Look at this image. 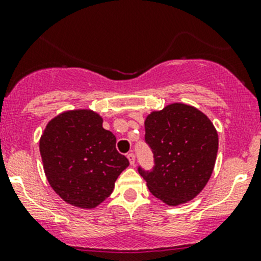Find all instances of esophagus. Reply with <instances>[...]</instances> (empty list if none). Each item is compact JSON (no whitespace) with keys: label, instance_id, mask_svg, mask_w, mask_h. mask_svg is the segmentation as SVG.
Wrapping results in <instances>:
<instances>
[{"label":"esophagus","instance_id":"34e87169","mask_svg":"<svg viewBox=\"0 0 261 261\" xmlns=\"http://www.w3.org/2000/svg\"><path fill=\"white\" fill-rule=\"evenodd\" d=\"M127 159H128V162H130L131 167H134V165H135V154H134V152H128Z\"/></svg>","mask_w":261,"mask_h":261}]
</instances>
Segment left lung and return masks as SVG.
Instances as JSON below:
<instances>
[{
  "label": "left lung",
  "mask_w": 261,
  "mask_h": 261,
  "mask_svg": "<svg viewBox=\"0 0 261 261\" xmlns=\"http://www.w3.org/2000/svg\"><path fill=\"white\" fill-rule=\"evenodd\" d=\"M152 169L138 168L152 196L169 206L193 199L208 181L218 150L213 123L199 110L173 103L145 120Z\"/></svg>",
  "instance_id": "left-lung-1"
}]
</instances>
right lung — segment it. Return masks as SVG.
Wrapping results in <instances>:
<instances>
[{
  "instance_id": "right-lung-1",
  "label": "right lung",
  "mask_w": 261,
  "mask_h": 261,
  "mask_svg": "<svg viewBox=\"0 0 261 261\" xmlns=\"http://www.w3.org/2000/svg\"><path fill=\"white\" fill-rule=\"evenodd\" d=\"M102 122L89 110L63 112L46 125L40 139L49 184L67 203L81 208H94L110 197L117 177L130 164Z\"/></svg>"
}]
</instances>
